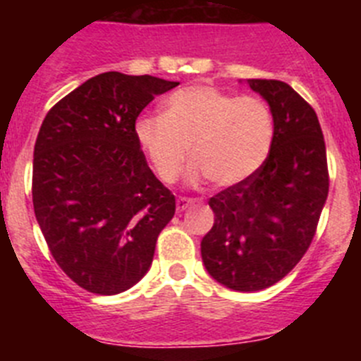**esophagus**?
<instances>
[{
  "label": "esophagus",
  "mask_w": 361,
  "mask_h": 361,
  "mask_svg": "<svg viewBox=\"0 0 361 361\" xmlns=\"http://www.w3.org/2000/svg\"><path fill=\"white\" fill-rule=\"evenodd\" d=\"M195 202V199H190V197H178L177 199V209L178 212H184L191 206V204Z\"/></svg>",
  "instance_id": "1"
}]
</instances>
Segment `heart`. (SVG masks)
Returning <instances> with one entry per match:
<instances>
[{"instance_id":"heart-1","label":"heart","mask_w":361,"mask_h":361,"mask_svg":"<svg viewBox=\"0 0 361 361\" xmlns=\"http://www.w3.org/2000/svg\"><path fill=\"white\" fill-rule=\"evenodd\" d=\"M135 135L161 183L177 180L190 148L191 178L208 177L226 188L262 168L275 141V119L262 99L197 85L166 99L162 117L137 121Z\"/></svg>"}]
</instances>
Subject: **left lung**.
I'll return each instance as SVG.
<instances>
[{
  "label": "left lung",
  "mask_w": 361,
  "mask_h": 361,
  "mask_svg": "<svg viewBox=\"0 0 361 361\" xmlns=\"http://www.w3.org/2000/svg\"><path fill=\"white\" fill-rule=\"evenodd\" d=\"M269 103L275 141L262 168L209 199L215 224L200 242L209 275L235 291H260L309 250L329 193L317 111L288 82L247 79Z\"/></svg>",
  "instance_id": "obj_1"
}]
</instances>
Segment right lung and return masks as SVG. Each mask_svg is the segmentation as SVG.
Returning a JSON list of instances; mask_svg holds the SVG:
<instances>
[{
    "instance_id": "obj_1",
    "label": "right lung",
    "mask_w": 361,
    "mask_h": 361,
    "mask_svg": "<svg viewBox=\"0 0 361 361\" xmlns=\"http://www.w3.org/2000/svg\"><path fill=\"white\" fill-rule=\"evenodd\" d=\"M178 82L104 72L54 104L34 146L32 202L57 266L79 288L117 295L149 269L175 197L149 170L135 121Z\"/></svg>"
}]
</instances>
